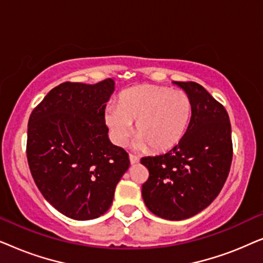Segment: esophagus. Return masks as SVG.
Returning <instances> with one entry per match:
<instances>
[{"label":"esophagus","mask_w":263,"mask_h":263,"mask_svg":"<svg viewBox=\"0 0 263 263\" xmlns=\"http://www.w3.org/2000/svg\"><path fill=\"white\" fill-rule=\"evenodd\" d=\"M129 160H130V164L132 165H135V164H138L139 161H140V159L136 156H133V154H130V156H129Z\"/></svg>","instance_id":"esophagus-1"}]
</instances>
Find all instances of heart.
Here are the masks:
<instances>
[{
    "label": "heart",
    "mask_w": 263,
    "mask_h": 263,
    "mask_svg": "<svg viewBox=\"0 0 263 263\" xmlns=\"http://www.w3.org/2000/svg\"><path fill=\"white\" fill-rule=\"evenodd\" d=\"M192 100L178 89L141 85L121 93L118 105L110 104L105 122L111 138L123 146L136 122V148L148 145L153 152H165L179 143L192 118Z\"/></svg>",
    "instance_id": "b5f03b06"
}]
</instances>
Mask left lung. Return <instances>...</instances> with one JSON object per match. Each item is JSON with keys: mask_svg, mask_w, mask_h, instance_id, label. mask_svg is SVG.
Wrapping results in <instances>:
<instances>
[{"mask_svg": "<svg viewBox=\"0 0 263 263\" xmlns=\"http://www.w3.org/2000/svg\"><path fill=\"white\" fill-rule=\"evenodd\" d=\"M174 84L192 100V118L174 148L141 159L149 171L142 199L158 217L184 220L210 206L224 186L232 161L231 124L225 107L202 86Z\"/></svg>", "mask_w": 263, "mask_h": 263, "instance_id": "obj_1", "label": "left lung"}]
</instances>
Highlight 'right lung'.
I'll return each instance as SVG.
<instances>
[{"label": "right lung", "mask_w": 263, "mask_h": 263, "mask_svg": "<svg viewBox=\"0 0 263 263\" xmlns=\"http://www.w3.org/2000/svg\"><path fill=\"white\" fill-rule=\"evenodd\" d=\"M115 91L112 79L95 85L64 82L32 111L27 160L45 200L75 220L103 215L130 161L111 143L105 107Z\"/></svg>", "instance_id": "obj_1"}]
</instances>
